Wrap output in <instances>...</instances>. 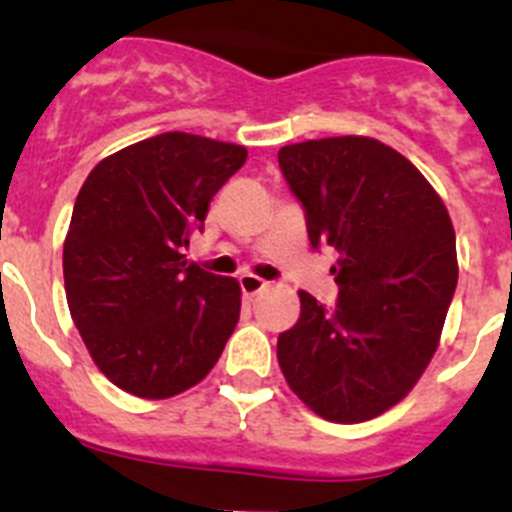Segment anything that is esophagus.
Wrapping results in <instances>:
<instances>
[{"mask_svg": "<svg viewBox=\"0 0 512 512\" xmlns=\"http://www.w3.org/2000/svg\"><path fill=\"white\" fill-rule=\"evenodd\" d=\"M240 287L247 297H255V295H260L262 290H267V282L257 275H242Z\"/></svg>", "mask_w": 512, "mask_h": 512, "instance_id": "obj_1", "label": "esophagus"}]
</instances>
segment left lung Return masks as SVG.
I'll list each match as a JSON object with an SVG mask.
<instances>
[{
  "label": "left lung",
  "mask_w": 512,
  "mask_h": 512,
  "mask_svg": "<svg viewBox=\"0 0 512 512\" xmlns=\"http://www.w3.org/2000/svg\"><path fill=\"white\" fill-rule=\"evenodd\" d=\"M277 160L312 247L340 255L335 310L302 290L277 362L315 415L372 420L415 388L438 350L458 285L453 222L423 172L372 137L297 142Z\"/></svg>",
  "instance_id": "obj_1"
}]
</instances>
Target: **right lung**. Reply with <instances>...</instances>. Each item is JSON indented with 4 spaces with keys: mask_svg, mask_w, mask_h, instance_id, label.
I'll list each match as a JSON object with an SVG mask.
<instances>
[{
    "mask_svg": "<svg viewBox=\"0 0 512 512\" xmlns=\"http://www.w3.org/2000/svg\"><path fill=\"white\" fill-rule=\"evenodd\" d=\"M247 150L165 132L104 157L64 237V290L94 365L124 393L167 400L205 380L240 320V282L187 262L212 197Z\"/></svg>",
    "mask_w": 512,
    "mask_h": 512,
    "instance_id": "add662e5",
    "label": "right lung"
}]
</instances>
